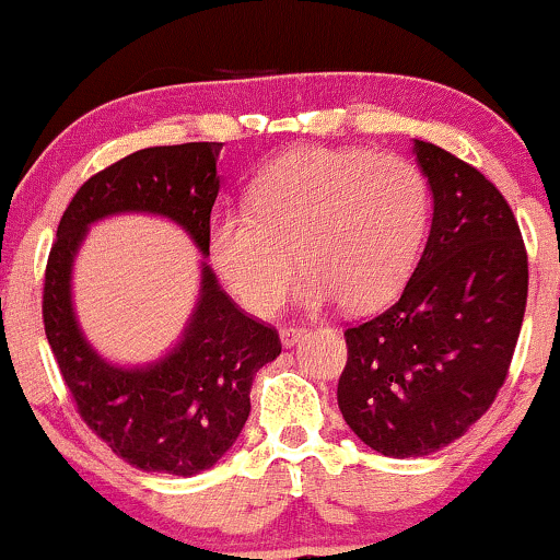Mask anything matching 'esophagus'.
I'll return each instance as SVG.
<instances>
[{"instance_id": "1", "label": "esophagus", "mask_w": 560, "mask_h": 560, "mask_svg": "<svg viewBox=\"0 0 560 560\" xmlns=\"http://www.w3.org/2000/svg\"><path fill=\"white\" fill-rule=\"evenodd\" d=\"M305 329H300V326H284V329L279 331V337H281V345L284 347H294L300 342L302 337H305Z\"/></svg>"}]
</instances>
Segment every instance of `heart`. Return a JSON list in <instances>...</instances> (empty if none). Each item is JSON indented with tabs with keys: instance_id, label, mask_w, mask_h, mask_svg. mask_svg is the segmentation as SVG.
Returning a JSON list of instances; mask_svg holds the SVG:
<instances>
[{
	"instance_id": "obj_1",
	"label": "heart",
	"mask_w": 560,
	"mask_h": 560,
	"mask_svg": "<svg viewBox=\"0 0 560 560\" xmlns=\"http://www.w3.org/2000/svg\"><path fill=\"white\" fill-rule=\"evenodd\" d=\"M249 202L218 210L208 249L223 284L258 316L281 305L298 258L307 271L294 300L305 311L334 300L347 311L384 305L413 273L432 221L419 165L361 147L287 152L260 173Z\"/></svg>"
}]
</instances>
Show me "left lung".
Masks as SVG:
<instances>
[{"label":"left lung","mask_w":560,"mask_h":560,"mask_svg":"<svg viewBox=\"0 0 560 560\" xmlns=\"http://www.w3.org/2000/svg\"><path fill=\"white\" fill-rule=\"evenodd\" d=\"M432 229L392 307L345 331L339 410L363 445L421 458L477 423L503 387L522 331L526 249L511 208L477 168L413 139Z\"/></svg>","instance_id":"1"}]
</instances>
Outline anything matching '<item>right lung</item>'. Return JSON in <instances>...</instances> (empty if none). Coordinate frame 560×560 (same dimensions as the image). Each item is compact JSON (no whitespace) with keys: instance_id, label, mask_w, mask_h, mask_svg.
<instances>
[{"instance_id":"add662e5","label":"right lung","mask_w":560,"mask_h":560,"mask_svg":"<svg viewBox=\"0 0 560 560\" xmlns=\"http://www.w3.org/2000/svg\"><path fill=\"white\" fill-rule=\"evenodd\" d=\"M221 147H150L89 178L62 213L44 273V331L81 419L141 471L195 477L213 468L242 434L255 374L281 352L279 334L244 316L205 260ZM128 212L176 222L203 253L198 302L183 337L158 362L139 366L102 357L72 305V266L88 229Z\"/></svg>"}]
</instances>
